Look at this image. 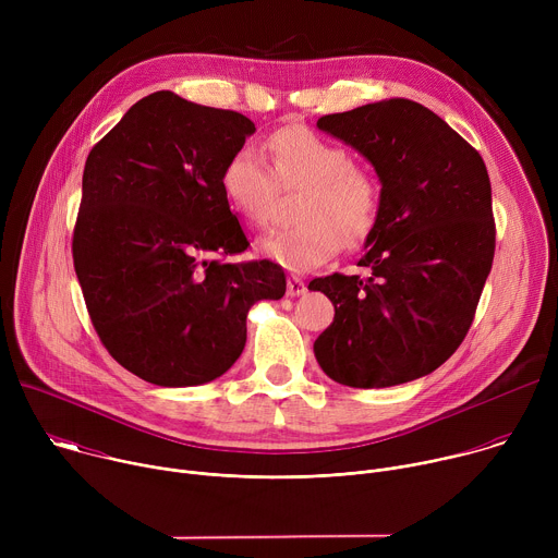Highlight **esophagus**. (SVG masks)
Segmentation results:
<instances>
[{"label":"esophagus","mask_w":558,"mask_h":558,"mask_svg":"<svg viewBox=\"0 0 558 558\" xmlns=\"http://www.w3.org/2000/svg\"><path fill=\"white\" fill-rule=\"evenodd\" d=\"M287 293H289V295H302V293H306V284H304V280H302V278L291 276V278L287 280Z\"/></svg>","instance_id":"esophagus-1"}]
</instances>
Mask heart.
Listing matches in <instances>:
<instances>
[{
	"mask_svg": "<svg viewBox=\"0 0 558 558\" xmlns=\"http://www.w3.org/2000/svg\"><path fill=\"white\" fill-rule=\"evenodd\" d=\"M267 158L252 145L229 154L220 190L233 211L254 227H267L280 194L300 192L293 227L260 241V252L289 271H308L331 260L342 243L357 245L379 216V185L357 168L347 147L302 125L269 134Z\"/></svg>",
	"mask_w": 558,
	"mask_h": 558,
	"instance_id": "obj_1",
	"label": "heart"
}]
</instances>
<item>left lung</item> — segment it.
Listing matches in <instances>:
<instances>
[{
    "instance_id": "8db88e82",
    "label": "left lung",
    "mask_w": 558,
    "mask_h": 558,
    "mask_svg": "<svg viewBox=\"0 0 558 558\" xmlns=\"http://www.w3.org/2000/svg\"><path fill=\"white\" fill-rule=\"evenodd\" d=\"M317 128L373 163L379 216L360 267L308 282L336 306L313 351L353 388H384L439 368L463 342L495 258L490 179L482 154L409 99L327 114Z\"/></svg>"
}]
</instances>
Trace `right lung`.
Listing matches in <instances>:
<instances>
[{"mask_svg": "<svg viewBox=\"0 0 558 558\" xmlns=\"http://www.w3.org/2000/svg\"><path fill=\"white\" fill-rule=\"evenodd\" d=\"M256 125L170 90L136 101L90 149L72 260L108 353L156 386L220 377L247 342V313L280 300L271 260L227 263L250 247L220 170Z\"/></svg>", "mask_w": 558, "mask_h": 558, "instance_id": "1", "label": "right lung"}]
</instances>
